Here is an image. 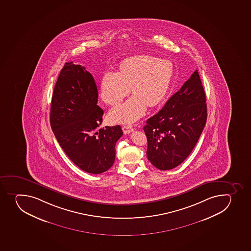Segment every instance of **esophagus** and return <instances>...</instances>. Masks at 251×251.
I'll use <instances>...</instances> for the list:
<instances>
[{
    "mask_svg": "<svg viewBox=\"0 0 251 251\" xmlns=\"http://www.w3.org/2000/svg\"><path fill=\"white\" fill-rule=\"evenodd\" d=\"M123 131L125 132V134H128L131 132V131H133V127L132 126H130V125H124L122 127Z\"/></svg>",
    "mask_w": 251,
    "mask_h": 251,
    "instance_id": "34e87169",
    "label": "esophagus"
}]
</instances>
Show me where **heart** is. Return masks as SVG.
Masks as SVG:
<instances>
[{
  "mask_svg": "<svg viewBox=\"0 0 251 251\" xmlns=\"http://www.w3.org/2000/svg\"><path fill=\"white\" fill-rule=\"evenodd\" d=\"M174 74L169 60L149 55L126 58L120 65V72L106 71L100 80V97L109 105H116L131 90L134 95L113 108V122L136 121L146 112L147 105L155 106L167 95Z\"/></svg>",
  "mask_w": 251,
  "mask_h": 251,
  "instance_id": "obj_1",
  "label": "heart"
}]
</instances>
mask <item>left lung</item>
<instances>
[{
	"instance_id": "obj_1",
	"label": "left lung",
	"mask_w": 251,
	"mask_h": 251,
	"mask_svg": "<svg viewBox=\"0 0 251 251\" xmlns=\"http://www.w3.org/2000/svg\"><path fill=\"white\" fill-rule=\"evenodd\" d=\"M207 118L205 93L198 71L144 126L147 157L162 171L173 169L196 146Z\"/></svg>"
}]
</instances>
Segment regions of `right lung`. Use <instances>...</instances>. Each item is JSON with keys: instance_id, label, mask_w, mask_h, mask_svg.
I'll use <instances>...</instances> for the list:
<instances>
[{"instance_id": "right-lung-1", "label": "right lung", "mask_w": 251, "mask_h": 251, "mask_svg": "<svg viewBox=\"0 0 251 251\" xmlns=\"http://www.w3.org/2000/svg\"><path fill=\"white\" fill-rule=\"evenodd\" d=\"M98 99L93 75L80 65L66 62L51 100V128L68 158L91 174L112 167L115 144L124 134L120 125L99 128L104 111Z\"/></svg>"}]
</instances>
